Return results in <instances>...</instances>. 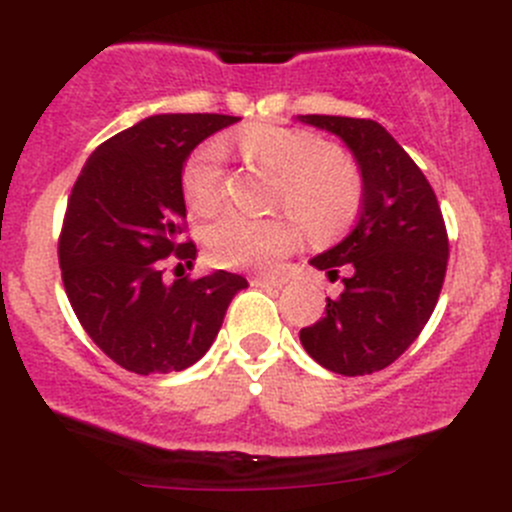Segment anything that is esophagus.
I'll return each instance as SVG.
<instances>
[{
  "label": "esophagus",
  "instance_id": "obj_1",
  "mask_svg": "<svg viewBox=\"0 0 512 512\" xmlns=\"http://www.w3.org/2000/svg\"><path fill=\"white\" fill-rule=\"evenodd\" d=\"M285 277H275V275H257L255 277V285L260 287H282L285 285Z\"/></svg>",
  "mask_w": 512,
  "mask_h": 512
}]
</instances>
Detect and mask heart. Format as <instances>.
<instances>
[{"mask_svg":"<svg viewBox=\"0 0 512 512\" xmlns=\"http://www.w3.org/2000/svg\"><path fill=\"white\" fill-rule=\"evenodd\" d=\"M247 165L275 175L272 208L297 217L312 237L347 230L364 203L359 165L319 133L277 123H252L237 136ZM185 205L195 215H213L225 200V156L215 141L195 148L180 170ZM299 225L289 215L247 218L225 213L203 230L210 262L223 267H265L292 250Z\"/></svg>","mask_w":512,"mask_h":512,"instance_id":"obj_1","label":"heart"}]
</instances>
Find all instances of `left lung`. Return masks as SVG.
Returning a JSON list of instances; mask_svg holds the SVG:
<instances>
[{
  "mask_svg": "<svg viewBox=\"0 0 512 512\" xmlns=\"http://www.w3.org/2000/svg\"><path fill=\"white\" fill-rule=\"evenodd\" d=\"M337 133L352 148L364 178V203L347 237L312 265L339 272L344 289L327 312L299 332L317 364L342 376H364L394 364L426 327L448 265L441 205L421 168L371 118L302 116Z\"/></svg>",
  "mask_w": 512,
  "mask_h": 512,
  "instance_id": "1",
  "label": "left lung"
}]
</instances>
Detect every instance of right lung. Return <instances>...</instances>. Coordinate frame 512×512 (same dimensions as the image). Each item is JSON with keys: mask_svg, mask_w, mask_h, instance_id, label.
I'll return each mask as SVG.
<instances>
[{"mask_svg": "<svg viewBox=\"0 0 512 512\" xmlns=\"http://www.w3.org/2000/svg\"><path fill=\"white\" fill-rule=\"evenodd\" d=\"M235 121L223 113L146 118L101 143L71 188L59 232L66 297L96 347L133 374L195 364L247 287L225 270L175 283L162 277L168 259L181 274L195 260L180 190L185 158Z\"/></svg>", "mask_w": 512, "mask_h": 512, "instance_id": "1", "label": "right lung"}]
</instances>
